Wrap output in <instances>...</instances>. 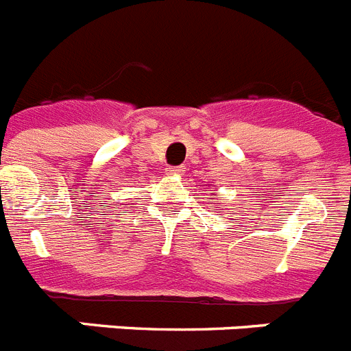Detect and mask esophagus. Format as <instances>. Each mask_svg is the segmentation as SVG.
<instances>
[{
	"label": "esophagus",
	"instance_id": "obj_1",
	"mask_svg": "<svg viewBox=\"0 0 351 351\" xmlns=\"http://www.w3.org/2000/svg\"><path fill=\"white\" fill-rule=\"evenodd\" d=\"M182 172H184L182 167H172V169H169V173H172V176H181Z\"/></svg>",
	"mask_w": 351,
	"mask_h": 351
}]
</instances>
